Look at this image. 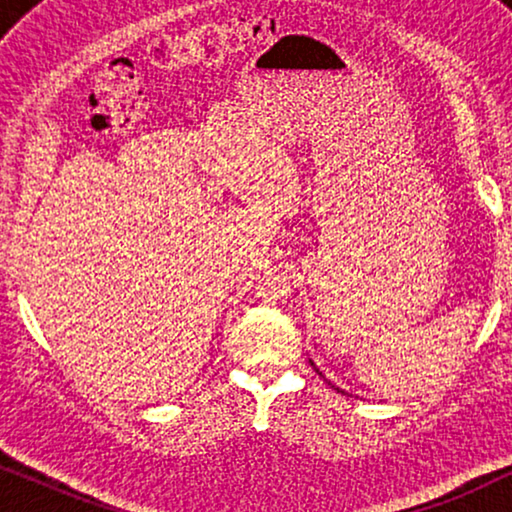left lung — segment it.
Segmentation results:
<instances>
[{
	"label": "left lung",
	"instance_id": "8db88e82",
	"mask_svg": "<svg viewBox=\"0 0 512 512\" xmlns=\"http://www.w3.org/2000/svg\"><path fill=\"white\" fill-rule=\"evenodd\" d=\"M310 363H312V361H310ZM312 366H314V363H312ZM314 370H317V373H319V368H317V366H314ZM319 375H321V373H319ZM328 384H331V382H328ZM331 387H333L335 391H342L340 387H335V384H331ZM342 394H345V391H342Z\"/></svg>",
	"mask_w": 512,
	"mask_h": 512
}]
</instances>
